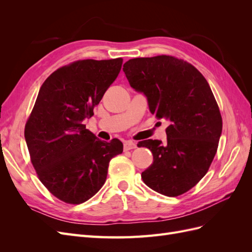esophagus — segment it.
Here are the masks:
<instances>
[{"label": "esophagus", "instance_id": "esophagus-1", "mask_svg": "<svg viewBox=\"0 0 252 252\" xmlns=\"http://www.w3.org/2000/svg\"><path fill=\"white\" fill-rule=\"evenodd\" d=\"M136 148V143L133 141H126L124 142V150H131Z\"/></svg>", "mask_w": 252, "mask_h": 252}]
</instances>
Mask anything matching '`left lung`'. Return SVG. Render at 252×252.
I'll use <instances>...</instances> for the list:
<instances>
[{"mask_svg":"<svg viewBox=\"0 0 252 252\" xmlns=\"http://www.w3.org/2000/svg\"><path fill=\"white\" fill-rule=\"evenodd\" d=\"M123 70L130 86L147 96L149 110L167 119V142L142 141L154 163L141 177L149 188L178 196L194 187L215 158L223 122L208 82L194 66L171 56L135 58Z\"/></svg>","mask_w":252,"mask_h":252,"instance_id":"8db88e82","label":"left lung"}]
</instances>
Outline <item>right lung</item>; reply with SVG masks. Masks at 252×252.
I'll use <instances>...</instances> for the list:
<instances>
[{
  "label": "right lung",
  "mask_w": 252,
  "mask_h": 252,
  "mask_svg": "<svg viewBox=\"0 0 252 252\" xmlns=\"http://www.w3.org/2000/svg\"><path fill=\"white\" fill-rule=\"evenodd\" d=\"M123 59L80 60L45 80L25 125L37 178L67 204H82L102 188L110 159L123 152L118 139L105 142L82 124L94 116L117 79Z\"/></svg>",
  "instance_id": "obj_1"
}]
</instances>
